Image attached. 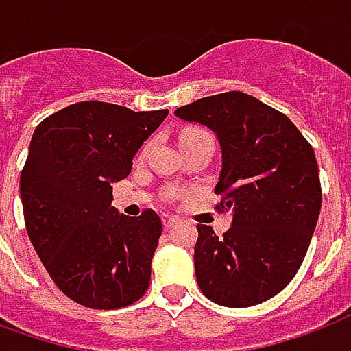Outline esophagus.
I'll return each instance as SVG.
<instances>
[{"label": "esophagus", "instance_id": "1", "mask_svg": "<svg viewBox=\"0 0 351 351\" xmlns=\"http://www.w3.org/2000/svg\"><path fill=\"white\" fill-rule=\"evenodd\" d=\"M179 222V219L172 217V215H162V224H165V228H172Z\"/></svg>", "mask_w": 351, "mask_h": 351}]
</instances>
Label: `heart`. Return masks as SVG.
<instances>
[{
  "mask_svg": "<svg viewBox=\"0 0 351 351\" xmlns=\"http://www.w3.org/2000/svg\"><path fill=\"white\" fill-rule=\"evenodd\" d=\"M198 134H207L206 130H202V129H186L181 132V140L183 138H191V136H198Z\"/></svg>",
  "mask_w": 351,
  "mask_h": 351,
  "instance_id": "obj_1",
  "label": "heart"
}]
</instances>
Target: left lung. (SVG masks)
I'll return each mask as SVG.
<instances>
[{
  "instance_id": "1",
  "label": "left lung",
  "mask_w": 351,
  "mask_h": 351,
  "mask_svg": "<svg viewBox=\"0 0 351 351\" xmlns=\"http://www.w3.org/2000/svg\"><path fill=\"white\" fill-rule=\"evenodd\" d=\"M176 116L219 138L217 209L232 211L222 237L198 224V286L217 305H260L290 284L311 245L322 207L314 149L284 114L241 91L204 97Z\"/></svg>"
}]
</instances>
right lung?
Instances as JSON below:
<instances>
[{"instance_id":"add662e5","label":"right lung","mask_w":351,"mask_h":351,"mask_svg":"<svg viewBox=\"0 0 351 351\" xmlns=\"http://www.w3.org/2000/svg\"><path fill=\"white\" fill-rule=\"evenodd\" d=\"M168 110L132 112L101 101L71 104L37 125L20 176L24 221L40 262L74 303L112 311L132 305L149 286L162 222L112 207V183Z\"/></svg>"}]
</instances>
